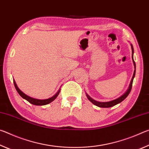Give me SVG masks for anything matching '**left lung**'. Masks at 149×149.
<instances>
[{
  "label": "left lung",
  "instance_id": "obj_1",
  "mask_svg": "<svg viewBox=\"0 0 149 149\" xmlns=\"http://www.w3.org/2000/svg\"><path fill=\"white\" fill-rule=\"evenodd\" d=\"M131 46H132V59H133V64H134L135 65V71H134V74H133V77L132 79V81H131V83H130V87L128 90L126 91V93L125 94H123L122 96H121L120 97L118 98L117 99H115L114 100H112V101H109V102H98V101H96V100H93L92 98H91L89 95L87 94L86 95L87 97V99H89L91 102L93 104H94L95 105L97 106V107H100V108H110V107H114V106L118 104V103H120L121 102H122L123 100H124L126 97H127L129 94L130 93L131 90H132V84H133V78L135 77V62L134 61V60H133V52H134V50H133V45H131Z\"/></svg>",
  "mask_w": 149,
  "mask_h": 149
}]
</instances>
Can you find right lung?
Segmentation results:
<instances>
[{"label":"right lung","mask_w":149,"mask_h":149,"mask_svg":"<svg viewBox=\"0 0 149 149\" xmlns=\"http://www.w3.org/2000/svg\"><path fill=\"white\" fill-rule=\"evenodd\" d=\"M14 84L15 88H16V89L17 91V92L19 93V95L21 96V97L23 98V99H26L29 102L31 103V104H34V105H37V106H42V105H46V104H49V103L52 102L55 99H56V98L58 97V95H59V93L60 91V90H59L57 92L56 95H54L53 97H52L51 98H49V99H45V100H39V99H33V98L30 97H29V96H27V95L24 94V93L22 92L18 87H17V85H16V82H15L14 80Z\"/></svg>","instance_id":"right-lung-1"}]
</instances>
